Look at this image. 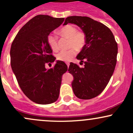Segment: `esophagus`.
I'll list each match as a JSON object with an SVG mask.
<instances>
[{
	"mask_svg": "<svg viewBox=\"0 0 133 133\" xmlns=\"http://www.w3.org/2000/svg\"><path fill=\"white\" fill-rule=\"evenodd\" d=\"M66 64H67V65H68V67L69 68V65H70L69 62H66Z\"/></svg>",
	"mask_w": 133,
	"mask_h": 133,
	"instance_id": "esophagus-1",
	"label": "esophagus"
}]
</instances>
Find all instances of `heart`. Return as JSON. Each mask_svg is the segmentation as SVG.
<instances>
[{
  "label": "heart",
  "instance_id": "b5f03b06",
  "mask_svg": "<svg viewBox=\"0 0 133 133\" xmlns=\"http://www.w3.org/2000/svg\"><path fill=\"white\" fill-rule=\"evenodd\" d=\"M61 36L68 39L69 47H72L66 51H61L56 55L57 60L68 62L71 61L76 55V51H81L84 47L86 44V36L82 31H77V27L71 24H68L62 27L59 30ZM47 42L52 50L56 51L58 50L57 37L53 34H49L47 37Z\"/></svg>",
  "mask_w": 133,
  "mask_h": 133
}]
</instances>
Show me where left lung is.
Returning a JSON list of instances; mask_svg holds the SVG:
<instances>
[{"label": "left lung", "mask_w": 133, "mask_h": 133, "mask_svg": "<svg viewBox=\"0 0 133 133\" xmlns=\"http://www.w3.org/2000/svg\"><path fill=\"white\" fill-rule=\"evenodd\" d=\"M79 26L86 36V44L77 58L84 68L70 63L73 92L81 99H90L100 94L113 74L117 62V44L111 30L103 24L88 17L70 16L65 20Z\"/></svg>", "instance_id": "1"}]
</instances>
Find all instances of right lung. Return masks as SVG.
<instances>
[{"label":"right lung","instance_id":"right-lung-1","mask_svg":"<svg viewBox=\"0 0 133 133\" xmlns=\"http://www.w3.org/2000/svg\"><path fill=\"white\" fill-rule=\"evenodd\" d=\"M64 21L47 15L35 16L20 29L12 43L10 64L18 84L30 100L39 104L57 100L62 76L68 71L61 61L53 68H45L56 60L47 37Z\"/></svg>","mask_w":133,"mask_h":133}]
</instances>
